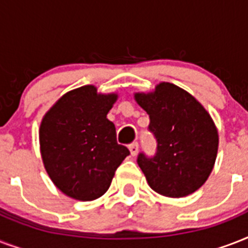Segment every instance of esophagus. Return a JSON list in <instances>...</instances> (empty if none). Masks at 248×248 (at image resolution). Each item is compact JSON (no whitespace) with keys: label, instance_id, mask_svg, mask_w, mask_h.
Listing matches in <instances>:
<instances>
[{"label":"esophagus","instance_id":"34e87169","mask_svg":"<svg viewBox=\"0 0 248 248\" xmlns=\"http://www.w3.org/2000/svg\"><path fill=\"white\" fill-rule=\"evenodd\" d=\"M128 149H130V153H131L132 157H135V155H138V152H139V144L132 143L131 145L128 147Z\"/></svg>","mask_w":248,"mask_h":248}]
</instances>
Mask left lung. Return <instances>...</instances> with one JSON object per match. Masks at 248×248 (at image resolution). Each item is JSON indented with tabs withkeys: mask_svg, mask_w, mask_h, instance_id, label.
Segmentation results:
<instances>
[{
	"mask_svg": "<svg viewBox=\"0 0 248 248\" xmlns=\"http://www.w3.org/2000/svg\"><path fill=\"white\" fill-rule=\"evenodd\" d=\"M134 99L149 114L157 155L141 153L138 165L148 185L161 196L181 198L206 183L215 165L219 132L204 107L179 86L161 82Z\"/></svg>",
	"mask_w": 248,
	"mask_h": 248,
	"instance_id": "8db88e82",
	"label": "left lung"
}]
</instances>
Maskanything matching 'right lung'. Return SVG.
Listing matches in <instances>:
<instances>
[{
	"label": "right lung",
	"mask_w": 248,
	"mask_h": 248,
	"mask_svg": "<svg viewBox=\"0 0 248 248\" xmlns=\"http://www.w3.org/2000/svg\"><path fill=\"white\" fill-rule=\"evenodd\" d=\"M117 99V93L82 86L59 97L41 121L45 170L56 188L73 200L86 202L103 196L130 155L117 143L116 127L107 118Z\"/></svg>",
	"instance_id": "obj_1"
}]
</instances>
